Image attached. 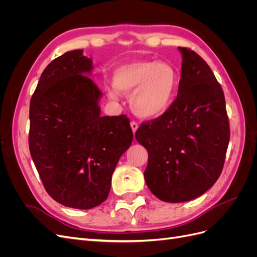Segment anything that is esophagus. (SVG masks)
<instances>
[{
	"label": "esophagus",
	"mask_w": 257,
	"mask_h": 257,
	"mask_svg": "<svg viewBox=\"0 0 257 257\" xmlns=\"http://www.w3.org/2000/svg\"><path fill=\"white\" fill-rule=\"evenodd\" d=\"M131 127H132V131H133V133H135V132L138 128V124L135 121H132L131 122Z\"/></svg>",
	"instance_id": "34e87169"
}]
</instances>
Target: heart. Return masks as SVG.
Wrapping results in <instances>:
<instances>
[{"label": "heart", "mask_w": 257, "mask_h": 257, "mask_svg": "<svg viewBox=\"0 0 257 257\" xmlns=\"http://www.w3.org/2000/svg\"><path fill=\"white\" fill-rule=\"evenodd\" d=\"M180 76L168 62L136 61L114 69L112 84L116 91L128 94L133 111L142 118L154 119L164 114L175 102ZM108 89L109 97L118 93Z\"/></svg>", "instance_id": "b5f03b06"}]
</instances>
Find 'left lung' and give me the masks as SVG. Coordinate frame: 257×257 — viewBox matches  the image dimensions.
<instances>
[{"label":"left lung","instance_id":"obj_1","mask_svg":"<svg viewBox=\"0 0 257 257\" xmlns=\"http://www.w3.org/2000/svg\"><path fill=\"white\" fill-rule=\"evenodd\" d=\"M178 49L182 67L175 102L135 134L148 151V188L166 203L192 200L211 188L230 135L224 93L211 68L193 50Z\"/></svg>","mask_w":257,"mask_h":257}]
</instances>
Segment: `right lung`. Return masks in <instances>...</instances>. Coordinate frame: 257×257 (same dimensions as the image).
Segmentation results:
<instances>
[{
	"label": "right lung",
	"mask_w": 257,
	"mask_h": 257,
	"mask_svg": "<svg viewBox=\"0 0 257 257\" xmlns=\"http://www.w3.org/2000/svg\"><path fill=\"white\" fill-rule=\"evenodd\" d=\"M83 50L67 51L43 72L30 102L29 148L49 195L91 209L107 199L111 177L133 132L125 114L102 116L103 93Z\"/></svg>",
	"instance_id": "add662e5"
}]
</instances>
